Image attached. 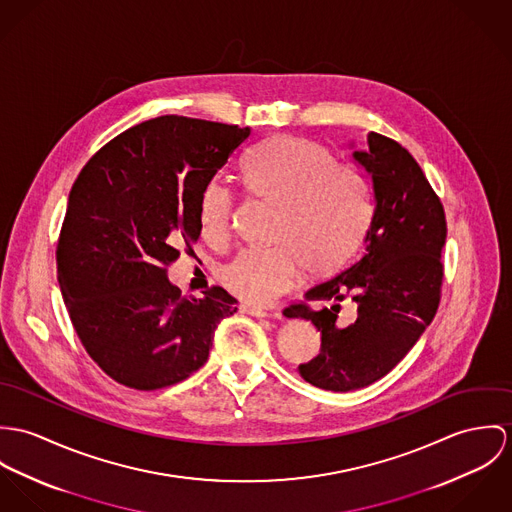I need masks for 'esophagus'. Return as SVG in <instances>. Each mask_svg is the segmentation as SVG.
Here are the masks:
<instances>
[{
	"instance_id": "obj_1",
	"label": "esophagus",
	"mask_w": 512,
	"mask_h": 512,
	"mask_svg": "<svg viewBox=\"0 0 512 512\" xmlns=\"http://www.w3.org/2000/svg\"><path fill=\"white\" fill-rule=\"evenodd\" d=\"M239 310L243 314H249V316H255V318H267L269 316L265 310H259V308H253V306H241Z\"/></svg>"
}]
</instances>
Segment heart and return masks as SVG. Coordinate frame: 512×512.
<instances>
[{
	"instance_id": "obj_1",
	"label": "heart",
	"mask_w": 512,
	"mask_h": 512,
	"mask_svg": "<svg viewBox=\"0 0 512 512\" xmlns=\"http://www.w3.org/2000/svg\"><path fill=\"white\" fill-rule=\"evenodd\" d=\"M243 182L281 206L275 239L283 245L245 249L226 265L222 281L249 306H271L300 281L306 267L328 275L359 249L371 224V198L361 174L322 143L277 135L259 143L243 163ZM233 194L220 180L200 196V229L210 243L228 241Z\"/></svg>"
}]
</instances>
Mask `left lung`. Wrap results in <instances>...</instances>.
Returning a JSON list of instances; mask_svg holds the SVG:
<instances>
[{"label":"left lung","mask_w":512,"mask_h":512,"mask_svg":"<svg viewBox=\"0 0 512 512\" xmlns=\"http://www.w3.org/2000/svg\"><path fill=\"white\" fill-rule=\"evenodd\" d=\"M351 157L371 184L365 251L330 281L306 290L304 298L318 308L294 304L284 310L286 318L310 320L322 334L320 353L298 367L300 377L334 393L385 377L430 326L440 302L448 233L440 198L397 141L371 131L367 147ZM343 299L356 306L349 323L339 320Z\"/></svg>","instance_id":"left-lung-1"}]
</instances>
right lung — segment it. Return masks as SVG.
Returning <instances> with one entry per match:
<instances>
[{
  "label": "right lung",
  "instance_id": "add662e5",
  "mask_svg": "<svg viewBox=\"0 0 512 512\" xmlns=\"http://www.w3.org/2000/svg\"><path fill=\"white\" fill-rule=\"evenodd\" d=\"M249 135L251 127L163 115L117 135L78 174L58 284L82 345L117 383L155 391L186 379L237 312L220 286L180 296L167 267L200 237V196Z\"/></svg>",
  "mask_w": 512,
  "mask_h": 512
}]
</instances>
